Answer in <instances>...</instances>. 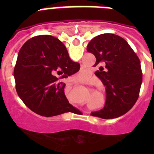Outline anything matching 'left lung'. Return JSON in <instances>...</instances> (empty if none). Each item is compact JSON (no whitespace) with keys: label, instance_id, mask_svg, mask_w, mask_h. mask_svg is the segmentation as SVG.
Instances as JSON below:
<instances>
[{"label":"left lung","instance_id":"left-lung-1","mask_svg":"<svg viewBox=\"0 0 154 154\" xmlns=\"http://www.w3.org/2000/svg\"><path fill=\"white\" fill-rule=\"evenodd\" d=\"M87 51L96 57L95 75L106 90L102 109L91 112L103 119L116 118L126 113L136 103L141 82V62L128 42L112 33L98 35L89 42Z\"/></svg>","mask_w":154,"mask_h":154}]
</instances>
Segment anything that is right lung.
Masks as SVG:
<instances>
[{"instance_id": "obj_1", "label": "right lung", "mask_w": 154, "mask_h": 154, "mask_svg": "<svg viewBox=\"0 0 154 154\" xmlns=\"http://www.w3.org/2000/svg\"><path fill=\"white\" fill-rule=\"evenodd\" d=\"M79 63L70 59L62 42L49 35L29 39L18 53L14 68L16 90L25 105L32 112L45 117L75 112L65 95L61 78L79 71Z\"/></svg>"}]
</instances>
